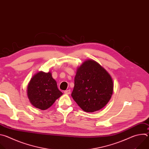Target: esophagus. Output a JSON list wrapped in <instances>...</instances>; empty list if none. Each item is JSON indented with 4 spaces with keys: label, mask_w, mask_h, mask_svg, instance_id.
<instances>
[{
    "label": "esophagus",
    "mask_w": 149,
    "mask_h": 149,
    "mask_svg": "<svg viewBox=\"0 0 149 149\" xmlns=\"http://www.w3.org/2000/svg\"><path fill=\"white\" fill-rule=\"evenodd\" d=\"M64 93H65V94H70L71 93V91H70V90H65V91H64Z\"/></svg>",
    "instance_id": "obj_1"
}]
</instances>
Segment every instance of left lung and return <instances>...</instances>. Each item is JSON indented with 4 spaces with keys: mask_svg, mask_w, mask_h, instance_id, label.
Listing matches in <instances>:
<instances>
[{
    "mask_svg": "<svg viewBox=\"0 0 149 149\" xmlns=\"http://www.w3.org/2000/svg\"><path fill=\"white\" fill-rule=\"evenodd\" d=\"M113 88L109 72L96 61L88 59L77 68L71 96L82 110L93 113L109 102Z\"/></svg>",
    "mask_w": 149,
    "mask_h": 149,
    "instance_id": "1",
    "label": "left lung"
}]
</instances>
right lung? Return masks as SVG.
<instances>
[{
    "instance_id": "add662e5",
    "label": "right lung",
    "mask_w": 149,
    "mask_h": 149,
    "mask_svg": "<svg viewBox=\"0 0 149 149\" xmlns=\"http://www.w3.org/2000/svg\"><path fill=\"white\" fill-rule=\"evenodd\" d=\"M27 94L31 104L42 110L49 108L62 95L51 72L42 71L38 72L31 78L28 86Z\"/></svg>"
}]
</instances>
